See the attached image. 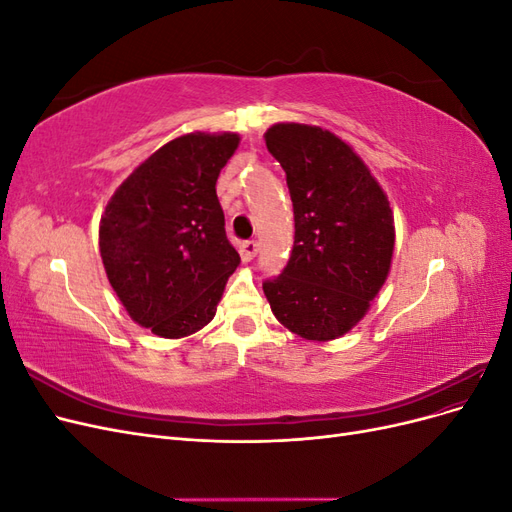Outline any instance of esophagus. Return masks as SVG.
<instances>
[{
	"label": "esophagus",
	"instance_id": "34e87169",
	"mask_svg": "<svg viewBox=\"0 0 512 512\" xmlns=\"http://www.w3.org/2000/svg\"><path fill=\"white\" fill-rule=\"evenodd\" d=\"M239 254H241L243 262H250L258 254V243L256 241H243L241 247H239Z\"/></svg>",
	"mask_w": 512,
	"mask_h": 512
}]
</instances>
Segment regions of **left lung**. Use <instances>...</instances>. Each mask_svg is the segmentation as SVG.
<instances>
[{
    "mask_svg": "<svg viewBox=\"0 0 512 512\" xmlns=\"http://www.w3.org/2000/svg\"><path fill=\"white\" fill-rule=\"evenodd\" d=\"M267 149L282 164L294 211L284 271L262 284L284 327L314 342L346 335L391 271L389 198L342 138L305 123H275Z\"/></svg>",
    "mask_w": 512,
    "mask_h": 512,
    "instance_id": "left-lung-1",
    "label": "left lung"
}]
</instances>
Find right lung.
Listing matches in <instances>:
<instances>
[{"label":"right lung","instance_id":"add662e5","mask_svg":"<svg viewBox=\"0 0 512 512\" xmlns=\"http://www.w3.org/2000/svg\"><path fill=\"white\" fill-rule=\"evenodd\" d=\"M239 134L192 132L134 168L100 220L108 282L134 322L166 339L209 324L239 254L226 239L215 181Z\"/></svg>","mask_w":512,"mask_h":512}]
</instances>
